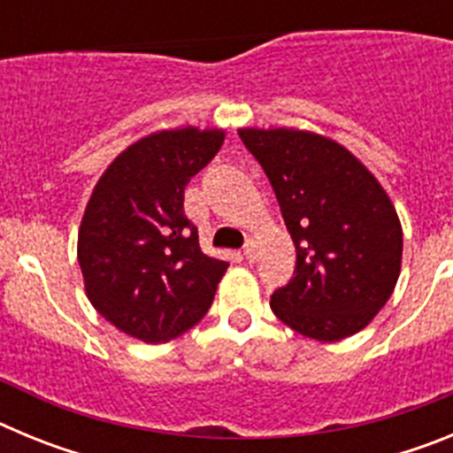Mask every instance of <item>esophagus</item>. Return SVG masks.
Segmentation results:
<instances>
[{
	"mask_svg": "<svg viewBox=\"0 0 453 453\" xmlns=\"http://www.w3.org/2000/svg\"><path fill=\"white\" fill-rule=\"evenodd\" d=\"M256 254H258V242H256L254 238L247 240V245H245V258L250 263L256 261Z\"/></svg>",
	"mask_w": 453,
	"mask_h": 453,
	"instance_id": "esophagus-1",
	"label": "esophagus"
}]
</instances>
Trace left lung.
<instances>
[{"instance_id":"left-lung-1","label":"left lung","mask_w":453,"mask_h":453,"mask_svg":"<svg viewBox=\"0 0 453 453\" xmlns=\"http://www.w3.org/2000/svg\"><path fill=\"white\" fill-rule=\"evenodd\" d=\"M295 245V276L272 295L292 331L335 342L365 329L402 272L403 234L379 179L334 138L292 127H242Z\"/></svg>"}]
</instances>
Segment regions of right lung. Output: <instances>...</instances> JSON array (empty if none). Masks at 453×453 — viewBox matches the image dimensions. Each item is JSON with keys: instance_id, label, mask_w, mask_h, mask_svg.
Wrapping results in <instances>:
<instances>
[{"instance_id": "right-lung-1", "label": "right lung", "mask_w": 453, "mask_h": 453, "mask_svg": "<svg viewBox=\"0 0 453 453\" xmlns=\"http://www.w3.org/2000/svg\"><path fill=\"white\" fill-rule=\"evenodd\" d=\"M224 129L179 127L135 140L104 170L83 211L77 256L86 297L115 329L170 342L206 315L229 263L206 256L183 190Z\"/></svg>"}]
</instances>
